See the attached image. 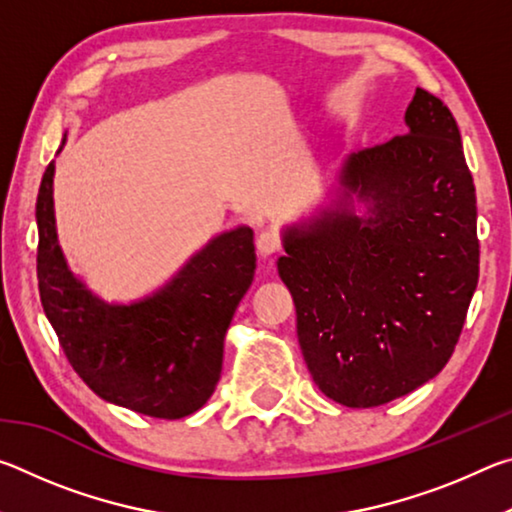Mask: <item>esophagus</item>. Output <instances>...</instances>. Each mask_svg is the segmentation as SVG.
<instances>
[{
    "mask_svg": "<svg viewBox=\"0 0 512 512\" xmlns=\"http://www.w3.org/2000/svg\"><path fill=\"white\" fill-rule=\"evenodd\" d=\"M282 248V237L277 230H262L257 237V250L262 255H275Z\"/></svg>",
    "mask_w": 512,
    "mask_h": 512,
    "instance_id": "34e87169",
    "label": "esophagus"
}]
</instances>
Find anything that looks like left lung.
<instances>
[{"label": "left lung", "mask_w": 512, "mask_h": 512, "mask_svg": "<svg viewBox=\"0 0 512 512\" xmlns=\"http://www.w3.org/2000/svg\"><path fill=\"white\" fill-rule=\"evenodd\" d=\"M406 124L345 164L343 183L372 203L368 219L327 212L289 230L277 262L311 377L352 409L436 377L479 282L474 180L452 110L418 88Z\"/></svg>", "instance_id": "1"}]
</instances>
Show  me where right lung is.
Returning a JSON list of instances; mask_svg holds the SVG:
<instances>
[{
	"instance_id": "obj_1",
	"label": "right lung",
	"mask_w": 512,
	"mask_h": 512,
	"mask_svg": "<svg viewBox=\"0 0 512 512\" xmlns=\"http://www.w3.org/2000/svg\"><path fill=\"white\" fill-rule=\"evenodd\" d=\"M54 162L42 176L38 289L67 361L103 400L178 420L210 400L221 377L223 339L255 273L253 230L216 237L169 287L131 307L92 298L67 271L56 244Z\"/></svg>"
}]
</instances>
